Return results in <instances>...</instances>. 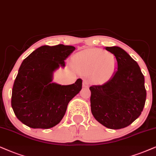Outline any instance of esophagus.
Here are the masks:
<instances>
[{
	"instance_id": "esophagus-1",
	"label": "esophagus",
	"mask_w": 156,
	"mask_h": 156,
	"mask_svg": "<svg viewBox=\"0 0 156 156\" xmlns=\"http://www.w3.org/2000/svg\"><path fill=\"white\" fill-rule=\"evenodd\" d=\"M83 86L85 88H88L90 86V83L87 79H83Z\"/></svg>"
}]
</instances>
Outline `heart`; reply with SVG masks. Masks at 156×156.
<instances>
[{"instance_id": "b5f03b06", "label": "heart", "mask_w": 156, "mask_h": 156, "mask_svg": "<svg viewBox=\"0 0 156 156\" xmlns=\"http://www.w3.org/2000/svg\"><path fill=\"white\" fill-rule=\"evenodd\" d=\"M76 68L87 73H94L96 79L106 81L113 76L117 60L112 53L97 50L78 52L73 59Z\"/></svg>"}]
</instances>
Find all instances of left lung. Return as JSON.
Instances as JSON below:
<instances>
[{"label":"left lung","instance_id":"obj_1","mask_svg":"<svg viewBox=\"0 0 156 156\" xmlns=\"http://www.w3.org/2000/svg\"><path fill=\"white\" fill-rule=\"evenodd\" d=\"M105 49L115 56L117 66L107 82L89 88L90 109L104 127L119 129L131 125L143 112L146 100L145 78L137 62L123 49Z\"/></svg>","mask_w":156,"mask_h":156}]
</instances>
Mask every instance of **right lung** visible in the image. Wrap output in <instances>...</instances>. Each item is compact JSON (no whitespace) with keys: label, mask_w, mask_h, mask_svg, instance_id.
Returning a JSON list of instances; mask_svg holds the SVG:
<instances>
[{"label":"right lung","mask_w":156,"mask_h":156,"mask_svg":"<svg viewBox=\"0 0 156 156\" xmlns=\"http://www.w3.org/2000/svg\"><path fill=\"white\" fill-rule=\"evenodd\" d=\"M73 46L44 45L25 58L12 89L11 106L18 119L34 129H49L60 123L70 100L80 91L82 80L68 86L53 83V73L65 67Z\"/></svg>","instance_id":"add662e5"}]
</instances>
